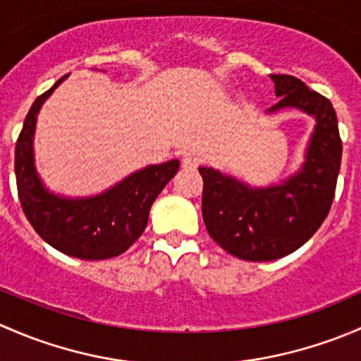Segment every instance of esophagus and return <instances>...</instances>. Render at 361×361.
<instances>
[{
  "label": "esophagus",
  "instance_id": "obj_1",
  "mask_svg": "<svg viewBox=\"0 0 361 361\" xmlns=\"http://www.w3.org/2000/svg\"><path fill=\"white\" fill-rule=\"evenodd\" d=\"M181 164H183L185 169H195V167L201 166V157L195 154H185Z\"/></svg>",
  "mask_w": 361,
  "mask_h": 361
}]
</instances>
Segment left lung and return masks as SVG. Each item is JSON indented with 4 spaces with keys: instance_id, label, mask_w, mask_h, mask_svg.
Segmentation results:
<instances>
[{
    "instance_id": "left-lung-1",
    "label": "left lung",
    "mask_w": 361,
    "mask_h": 361,
    "mask_svg": "<svg viewBox=\"0 0 361 361\" xmlns=\"http://www.w3.org/2000/svg\"><path fill=\"white\" fill-rule=\"evenodd\" d=\"M278 104L316 116L307 160L283 185L250 188L220 171L199 167L202 218L211 238L225 251L248 262H267L293 253L322 227L336 197L342 141L332 103L292 75H271Z\"/></svg>"
}]
</instances>
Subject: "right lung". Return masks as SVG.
<instances>
[{"label": "right lung", "instance_id": "1", "mask_svg": "<svg viewBox=\"0 0 361 361\" xmlns=\"http://www.w3.org/2000/svg\"><path fill=\"white\" fill-rule=\"evenodd\" d=\"M66 75L36 97L16 145V180L20 206L39 238L61 253L82 260H106L130 248L143 234L157 195L178 173L169 160L130 174L104 194L90 199H63L49 194L32 166V130L36 113Z\"/></svg>", "mask_w": 361, "mask_h": 361}]
</instances>
